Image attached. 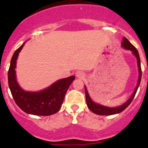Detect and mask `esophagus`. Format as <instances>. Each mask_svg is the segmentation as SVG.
Returning a JSON list of instances; mask_svg holds the SVG:
<instances>
[{"mask_svg":"<svg viewBox=\"0 0 148 148\" xmlns=\"http://www.w3.org/2000/svg\"><path fill=\"white\" fill-rule=\"evenodd\" d=\"M75 76L78 78H84V73L82 71H77L75 73Z\"/></svg>","mask_w":148,"mask_h":148,"instance_id":"1","label":"esophagus"}]
</instances>
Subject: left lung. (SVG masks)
<instances>
[{"label": "left lung", "mask_w": 148, "mask_h": 148, "mask_svg": "<svg viewBox=\"0 0 148 148\" xmlns=\"http://www.w3.org/2000/svg\"><path fill=\"white\" fill-rule=\"evenodd\" d=\"M121 47H122L124 49H127V50L131 51L132 53H133V54L134 55V56L136 58L137 66H138V82H137V85L136 87L135 90H134V92L132 93L131 96L128 99V100L127 101H125L124 104L119 106V107H116V108H110V107H107V106L101 105V104H100L94 102L92 100V99L90 98V95H89L88 91H87V87H86V86H84V88H85V95L86 101H87V107H88L89 109L92 111V113H95V114L101 115V116H110V115L117 114V113H121V112H122V111L125 109H126L128 106H129V104L131 103L133 98L135 96L137 90H138V87H139V84H140L141 82V78H142V69H141L140 58H139V55H138V51L136 49L135 47L133 45H132L131 43H130L125 37L123 38L122 43H121Z\"/></svg>", "instance_id": "obj_1"}]
</instances>
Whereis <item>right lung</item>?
Masks as SVG:
<instances>
[{
	"label": "right lung",
	"instance_id": "obj_1",
	"mask_svg": "<svg viewBox=\"0 0 148 148\" xmlns=\"http://www.w3.org/2000/svg\"><path fill=\"white\" fill-rule=\"evenodd\" d=\"M24 44L25 42L14 53L8 71V83L12 95L17 105L28 114L35 116L55 114L61 108L65 94L72 82L75 80V76L72 75L59 79L49 87L38 92L23 90L17 81L15 68L18 55Z\"/></svg>",
	"mask_w": 148,
	"mask_h": 148
}]
</instances>
